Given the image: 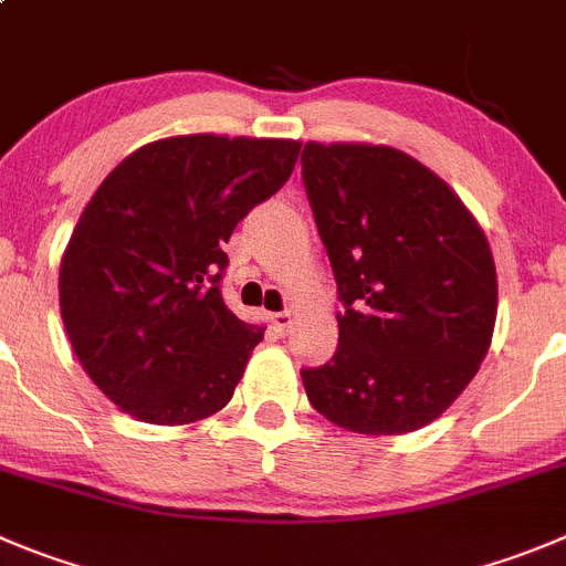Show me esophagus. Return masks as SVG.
<instances>
[{
    "label": "esophagus",
    "instance_id": "34e87169",
    "mask_svg": "<svg viewBox=\"0 0 566 566\" xmlns=\"http://www.w3.org/2000/svg\"><path fill=\"white\" fill-rule=\"evenodd\" d=\"M271 321L279 332H287L290 326H293V313H290V310H282V313H273Z\"/></svg>",
    "mask_w": 566,
    "mask_h": 566
}]
</instances>
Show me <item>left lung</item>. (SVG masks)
Returning <instances> with one entry per match:
<instances>
[{"mask_svg":"<svg viewBox=\"0 0 566 566\" xmlns=\"http://www.w3.org/2000/svg\"><path fill=\"white\" fill-rule=\"evenodd\" d=\"M301 178L343 313L310 402L343 430L402 436L463 394L489 352L497 271L483 229L436 172L382 145H318Z\"/></svg>","mask_w":566,"mask_h":566,"instance_id":"obj_1","label":"left lung"}]
</instances>
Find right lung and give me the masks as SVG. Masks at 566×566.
I'll return each mask as SVG.
<instances>
[{
  "label": "right lung",
  "instance_id": "right-lung-1",
  "mask_svg": "<svg viewBox=\"0 0 566 566\" xmlns=\"http://www.w3.org/2000/svg\"><path fill=\"white\" fill-rule=\"evenodd\" d=\"M290 139L172 136L99 184L61 259V318L92 382L150 424L229 405L265 329L226 307L223 245L284 187Z\"/></svg>",
  "mask_w": 566,
  "mask_h": 566
}]
</instances>
